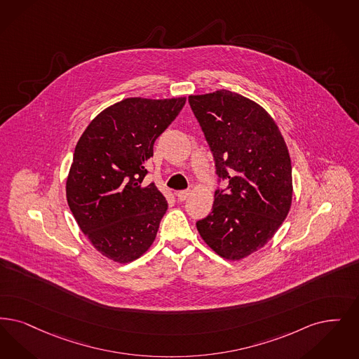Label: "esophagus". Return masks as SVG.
Returning a JSON list of instances; mask_svg holds the SVG:
<instances>
[{
	"mask_svg": "<svg viewBox=\"0 0 359 359\" xmlns=\"http://www.w3.org/2000/svg\"><path fill=\"white\" fill-rule=\"evenodd\" d=\"M189 194H191V191L189 189H183V191H179V192H176V196H177V201H184L189 196Z\"/></svg>",
	"mask_w": 359,
	"mask_h": 359,
	"instance_id": "esophagus-1",
	"label": "esophagus"
}]
</instances>
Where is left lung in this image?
<instances>
[{
    "label": "left lung",
    "mask_w": 359,
    "mask_h": 359,
    "mask_svg": "<svg viewBox=\"0 0 359 359\" xmlns=\"http://www.w3.org/2000/svg\"><path fill=\"white\" fill-rule=\"evenodd\" d=\"M215 161L210 215L196 222L204 242L223 258L248 257L273 238L292 198V170L280 130L260 105L227 89L189 96Z\"/></svg>",
    "instance_id": "8db88e82"
}]
</instances>
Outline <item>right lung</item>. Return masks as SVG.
Listing matches in <instances>:
<instances>
[{"label":"right lung","instance_id":"right-lung-1","mask_svg":"<svg viewBox=\"0 0 359 359\" xmlns=\"http://www.w3.org/2000/svg\"><path fill=\"white\" fill-rule=\"evenodd\" d=\"M186 97H132L104 109L73 154L67 199L79 227L107 258L128 263L154 243L167 201L144 186L154 144L180 114Z\"/></svg>","mask_w":359,"mask_h":359}]
</instances>
